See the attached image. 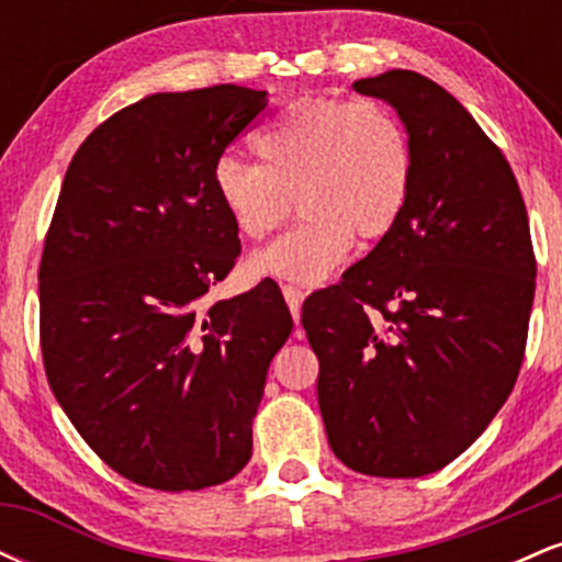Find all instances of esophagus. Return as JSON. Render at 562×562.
<instances>
[{
	"label": "esophagus",
	"mask_w": 562,
	"mask_h": 562,
	"mask_svg": "<svg viewBox=\"0 0 562 562\" xmlns=\"http://www.w3.org/2000/svg\"><path fill=\"white\" fill-rule=\"evenodd\" d=\"M282 295H285V301H288V308H290V314H293V319L299 322V319H301L303 290H301V288H295V285H282Z\"/></svg>",
	"instance_id": "1"
}]
</instances>
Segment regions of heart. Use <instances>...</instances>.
I'll return each mask as SVG.
<instances>
[{"instance_id": "obj_1", "label": "heart", "mask_w": 562, "mask_h": 562, "mask_svg": "<svg viewBox=\"0 0 562 562\" xmlns=\"http://www.w3.org/2000/svg\"><path fill=\"white\" fill-rule=\"evenodd\" d=\"M254 150L259 164L224 156L214 169L235 229L261 240L285 222L293 198L303 216L250 256L254 277L319 285L351 254L353 237H385L409 200V134L378 102L299 100L254 134Z\"/></svg>"}]
</instances>
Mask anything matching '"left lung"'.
<instances>
[{
  "label": "left lung",
  "instance_id": "1",
  "mask_svg": "<svg viewBox=\"0 0 562 562\" xmlns=\"http://www.w3.org/2000/svg\"><path fill=\"white\" fill-rule=\"evenodd\" d=\"M409 134L402 218L338 285L308 295L327 441L378 479L436 473L507 402L526 351L537 261L524 198L499 147L415 70L353 81Z\"/></svg>",
  "mask_w": 562,
  "mask_h": 562
}]
</instances>
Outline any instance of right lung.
I'll use <instances>...</instances> for the list:
<instances>
[{"instance_id": "1", "label": "right lung", "mask_w": 562, "mask_h": 562, "mask_svg": "<svg viewBox=\"0 0 562 562\" xmlns=\"http://www.w3.org/2000/svg\"><path fill=\"white\" fill-rule=\"evenodd\" d=\"M263 89L158 92L83 139L38 267L49 389L115 473L198 492L254 449L269 362L293 330L272 285L205 303L240 237L214 190Z\"/></svg>"}]
</instances>
